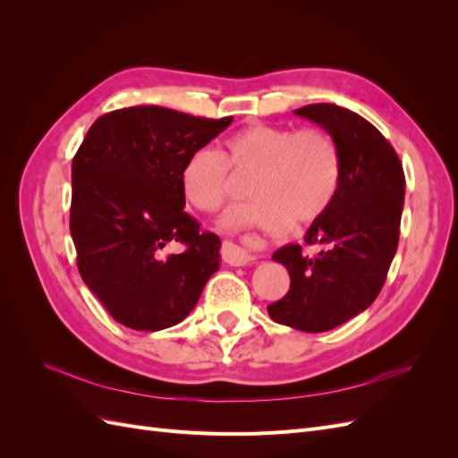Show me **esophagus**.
<instances>
[{
	"label": "esophagus",
	"mask_w": 458,
	"mask_h": 458,
	"mask_svg": "<svg viewBox=\"0 0 458 458\" xmlns=\"http://www.w3.org/2000/svg\"><path fill=\"white\" fill-rule=\"evenodd\" d=\"M221 258H224L227 266H233V267H244L256 259V256H252L250 252H246L244 248L229 241H225L224 246H221Z\"/></svg>",
	"instance_id": "esophagus-1"
}]
</instances>
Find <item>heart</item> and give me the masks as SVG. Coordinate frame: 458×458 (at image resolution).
I'll list each match as a JSON object with an SVG mask.
<instances>
[{
	"label": "heart",
	"mask_w": 458,
	"mask_h": 458,
	"mask_svg": "<svg viewBox=\"0 0 458 458\" xmlns=\"http://www.w3.org/2000/svg\"><path fill=\"white\" fill-rule=\"evenodd\" d=\"M254 179L250 208L221 219L225 229L256 227L283 234L298 225H311L336 197L340 160L335 141L317 128H281L256 123L229 135L224 157L200 148L182 170L183 200L192 210L210 214L231 195V172Z\"/></svg>",
	"instance_id": "1"
}]
</instances>
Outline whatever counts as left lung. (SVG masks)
Returning <instances> with one entry per match:
<instances>
[{
    "instance_id": "left-lung-1",
    "label": "left lung",
    "mask_w": 458,
    "mask_h": 458,
    "mask_svg": "<svg viewBox=\"0 0 458 458\" xmlns=\"http://www.w3.org/2000/svg\"><path fill=\"white\" fill-rule=\"evenodd\" d=\"M294 113L332 137L340 183L328 210L303 234V242L318 244L321 252L306 256L290 242L273 254L288 269L290 290L267 313L296 330L325 332L380 294L399 242L405 174L386 137L352 110L318 103Z\"/></svg>"
}]
</instances>
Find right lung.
I'll return each instance as SVG.
<instances>
[{"mask_svg": "<svg viewBox=\"0 0 458 458\" xmlns=\"http://www.w3.org/2000/svg\"><path fill=\"white\" fill-rule=\"evenodd\" d=\"M231 122L130 106L97 118L80 145L71 206L78 269L120 325L155 332L182 323L219 269V237L183 210L182 170ZM174 243L180 252L165 255Z\"/></svg>", "mask_w": 458, "mask_h": 458, "instance_id": "obj_1", "label": "right lung"}]
</instances>
